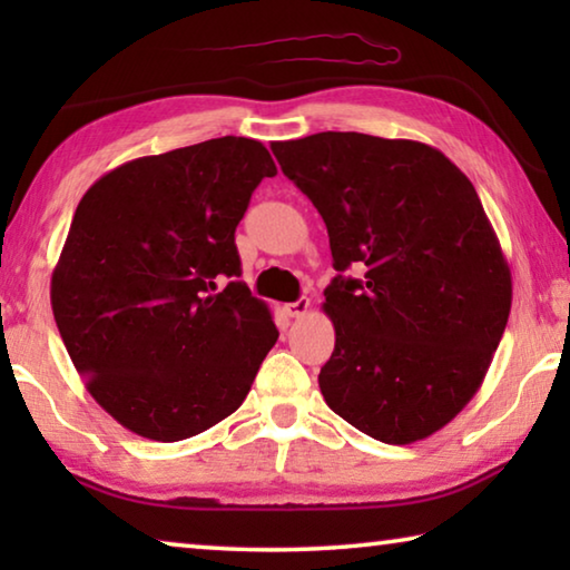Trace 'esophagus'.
Returning <instances> with one entry per match:
<instances>
[{
    "label": "esophagus",
    "instance_id": "34e87169",
    "mask_svg": "<svg viewBox=\"0 0 570 570\" xmlns=\"http://www.w3.org/2000/svg\"><path fill=\"white\" fill-rule=\"evenodd\" d=\"M308 306H312V302H308L306 296H302V298H296V302L286 304L284 312H286L288 316H292V320H298V316H304V314L308 312Z\"/></svg>",
    "mask_w": 570,
    "mask_h": 570
}]
</instances>
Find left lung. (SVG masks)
I'll return each mask as SVG.
<instances>
[{"mask_svg":"<svg viewBox=\"0 0 570 570\" xmlns=\"http://www.w3.org/2000/svg\"><path fill=\"white\" fill-rule=\"evenodd\" d=\"M272 150L322 214L336 272H364L324 288L326 404L387 445L430 438L475 397L513 302L475 186L417 140L330 130Z\"/></svg>","mask_w":570,"mask_h":570,"instance_id":"obj_1","label":"left lung"}]
</instances>
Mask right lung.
<instances>
[{
  "label": "right lung",
  "mask_w": 570,
  "mask_h": 570,
  "mask_svg": "<svg viewBox=\"0 0 570 570\" xmlns=\"http://www.w3.org/2000/svg\"><path fill=\"white\" fill-rule=\"evenodd\" d=\"M258 140L214 138L122 163L85 193L52 272V314L92 400L156 442L240 407L276 344L240 276L236 226L262 178Z\"/></svg>",
  "instance_id": "obj_1"
}]
</instances>
